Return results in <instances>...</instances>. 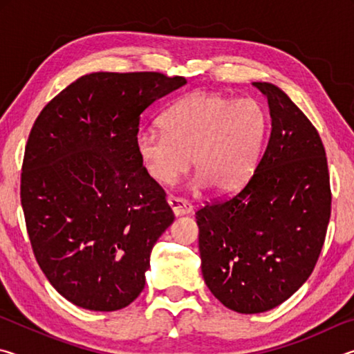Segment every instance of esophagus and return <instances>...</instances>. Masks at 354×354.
<instances>
[{"instance_id": "obj_1", "label": "esophagus", "mask_w": 354, "mask_h": 354, "mask_svg": "<svg viewBox=\"0 0 354 354\" xmlns=\"http://www.w3.org/2000/svg\"><path fill=\"white\" fill-rule=\"evenodd\" d=\"M167 201H169L171 211L176 215V217L178 215H185V214H190L192 211H194V206H192L190 203H187L183 198H178V196L170 195L169 198H167Z\"/></svg>"}]
</instances>
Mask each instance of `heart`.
<instances>
[{
    "label": "heart",
    "instance_id": "obj_1",
    "mask_svg": "<svg viewBox=\"0 0 354 354\" xmlns=\"http://www.w3.org/2000/svg\"><path fill=\"white\" fill-rule=\"evenodd\" d=\"M162 129L145 128L136 151L147 175L169 185L189 170L194 159L195 187L227 194L253 170L266 134L267 118L256 100H231L196 92L173 104L160 118Z\"/></svg>",
    "mask_w": 354,
    "mask_h": 354
}]
</instances>
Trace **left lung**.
I'll list each match as a JSON object with an SVG mask.
<instances>
[{
	"mask_svg": "<svg viewBox=\"0 0 354 354\" xmlns=\"http://www.w3.org/2000/svg\"><path fill=\"white\" fill-rule=\"evenodd\" d=\"M272 117L267 147L241 190L201 206V272L227 309L266 313L310 277L331 217L323 142L309 118L277 86L254 82Z\"/></svg>",
	"mask_w": 354,
	"mask_h": 354,
	"instance_id": "left-lung-1",
	"label": "left lung"
}]
</instances>
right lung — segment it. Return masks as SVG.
Instances as JSON below:
<instances>
[{
	"label": "right lung",
	"mask_w": 354,
	"mask_h": 354,
	"mask_svg": "<svg viewBox=\"0 0 354 354\" xmlns=\"http://www.w3.org/2000/svg\"><path fill=\"white\" fill-rule=\"evenodd\" d=\"M185 84L159 71L91 73L32 124L20 198L35 261L76 306L127 308L145 287L149 254L175 215L136 151L142 112Z\"/></svg>",
	"instance_id": "add662e5"
}]
</instances>
